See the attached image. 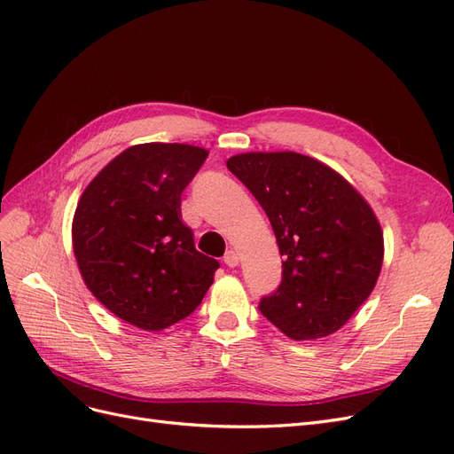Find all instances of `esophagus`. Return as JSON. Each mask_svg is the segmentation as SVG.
<instances>
[{"instance_id": "34e87169", "label": "esophagus", "mask_w": 454, "mask_h": 454, "mask_svg": "<svg viewBox=\"0 0 454 454\" xmlns=\"http://www.w3.org/2000/svg\"><path fill=\"white\" fill-rule=\"evenodd\" d=\"M223 261H225V265L227 267H237L239 265V254L237 252H232V250H229L227 254H225V257H223Z\"/></svg>"}]
</instances>
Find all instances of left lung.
<instances>
[{"label": "left lung", "mask_w": 454, "mask_h": 454, "mask_svg": "<svg viewBox=\"0 0 454 454\" xmlns=\"http://www.w3.org/2000/svg\"><path fill=\"white\" fill-rule=\"evenodd\" d=\"M272 225L278 290L259 310L294 340L335 333L373 292L384 239L367 200L327 164L295 151H252L227 160Z\"/></svg>", "instance_id": "1"}]
</instances>
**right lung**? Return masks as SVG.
I'll list each match as a JSON object with an SVG mask.
<instances>
[{"label":"right lung","instance_id":"add662e5","mask_svg":"<svg viewBox=\"0 0 454 454\" xmlns=\"http://www.w3.org/2000/svg\"><path fill=\"white\" fill-rule=\"evenodd\" d=\"M208 151L138 144L119 153L81 195L74 254L90 294L117 318L160 332L193 312L219 263L197 252L182 193Z\"/></svg>","mask_w":454,"mask_h":454}]
</instances>
